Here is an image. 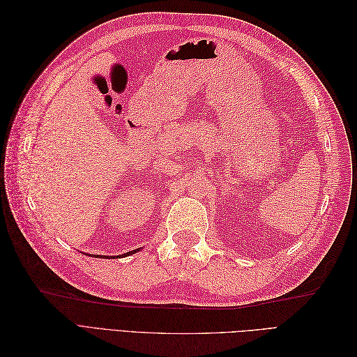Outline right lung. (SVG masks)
<instances>
[{"label": "right lung", "mask_w": 357, "mask_h": 357, "mask_svg": "<svg viewBox=\"0 0 357 357\" xmlns=\"http://www.w3.org/2000/svg\"><path fill=\"white\" fill-rule=\"evenodd\" d=\"M138 252V248L137 250H132V252H128V253H125V256H128V255H134V253H137Z\"/></svg>", "instance_id": "1"}]
</instances>
